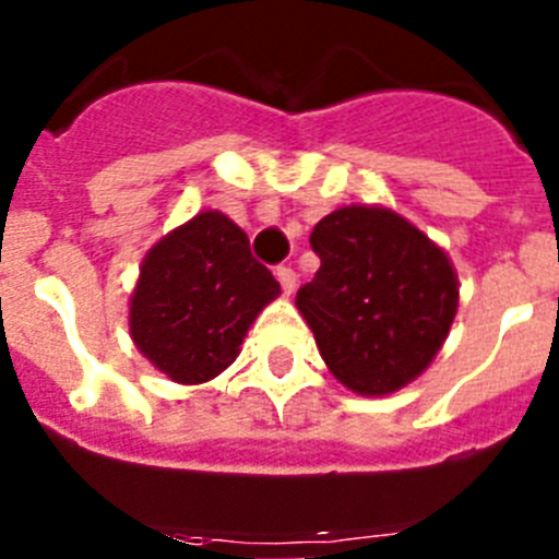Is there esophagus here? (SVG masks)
<instances>
[{
	"label": "esophagus",
	"mask_w": 559,
	"mask_h": 559,
	"mask_svg": "<svg viewBox=\"0 0 559 559\" xmlns=\"http://www.w3.org/2000/svg\"><path fill=\"white\" fill-rule=\"evenodd\" d=\"M276 274V283L283 285V294H294V288H296V271L294 269H288V265H280V269L274 271Z\"/></svg>",
	"instance_id": "esophagus-1"
}]
</instances>
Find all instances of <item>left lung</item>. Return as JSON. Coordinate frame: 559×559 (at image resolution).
I'll use <instances>...</instances> for the list:
<instances>
[{
	"instance_id": "8db88e82",
	"label": "left lung",
	"mask_w": 559,
	"mask_h": 559,
	"mask_svg": "<svg viewBox=\"0 0 559 559\" xmlns=\"http://www.w3.org/2000/svg\"><path fill=\"white\" fill-rule=\"evenodd\" d=\"M322 265L296 294L338 383L364 397L400 392L431 367L459 310L451 257L389 206L349 204L310 231Z\"/></svg>"
}]
</instances>
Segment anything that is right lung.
<instances>
[{
	"label": "right lung",
	"instance_id": "add662e5",
	"mask_svg": "<svg viewBox=\"0 0 559 559\" xmlns=\"http://www.w3.org/2000/svg\"><path fill=\"white\" fill-rule=\"evenodd\" d=\"M280 283L229 215L204 210L153 243L128 302L131 341L162 374L199 386L240 355Z\"/></svg>",
	"mask_w": 559,
	"mask_h": 559
}]
</instances>
